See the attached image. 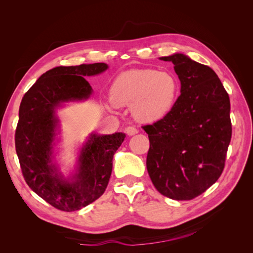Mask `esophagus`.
<instances>
[{
    "mask_svg": "<svg viewBox=\"0 0 253 253\" xmlns=\"http://www.w3.org/2000/svg\"><path fill=\"white\" fill-rule=\"evenodd\" d=\"M125 131L128 136H133V135L138 133V129H137L135 126H127V127H126Z\"/></svg>",
    "mask_w": 253,
    "mask_h": 253,
    "instance_id": "obj_1",
    "label": "esophagus"
}]
</instances>
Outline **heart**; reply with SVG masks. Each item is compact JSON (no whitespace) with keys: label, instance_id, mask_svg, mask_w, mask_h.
Here are the masks:
<instances>
[{"label":"heart","instance_id":"heart-1","mask_svg":"<svg viewBox=\"0 0 253 253\" xmlns=\"http://www.w3.org/2000/svg\"><path fill=\"white\" fill-rule=\"evenodd\" d=\"M179 90V80L172 72L138 68L122 73L114 80L110 106L132 105L137 119L156 122L173 110Z\"/></svg>","mask_w":253,"mask_h":253}]
</instances>
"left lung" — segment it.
I'll return each mask as SVG.
<instances>
[{"label": "left lung", "mask_w": 253, "mask_h": 253, "mask_svg": "<svg viewBox=\"0 0 253 253\" xmlns=\"http://www.w3.org/2000/svg\"><path fill=\"white\" fill-rule=\"evenodd\" d=\"M160 59L174 64L180 96L164 119L142 126L150 140L147 169L160 194L191 201L224 171L232 135L230 99L209 66L182 53Z\"/></svg>", "instance_id": "left-lung-1"}]
</instances>
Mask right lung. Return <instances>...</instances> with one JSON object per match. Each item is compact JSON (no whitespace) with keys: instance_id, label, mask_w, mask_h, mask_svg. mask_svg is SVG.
<instances>
[{"instance_id":"obj_1","label":"right lung","mask_w":253,"mask_h":253,"mask_svg":"<svg viewBox=\"0 0 253 253\" xmlns=\"http://www.w3.org/2000/svg\"><path fill=\"white\" fill-rule=\"evenodd\" d=\"M106 68L105 63L57 66L43 74L22 98L14 142L23 177L35 193L61 211L79 210L104 193L113 156L126 138L124 133L91 135L72 182L58 175L50 163L58 122L55 109L61 102L88 98L91 86L83 76Z\"/></svg>"}]
</instances>
